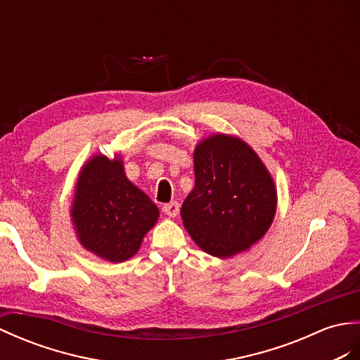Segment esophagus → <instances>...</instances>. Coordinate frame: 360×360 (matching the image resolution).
I'll return each mask as SVG.
<instances>
[{
    "label": "esophagus",
    "instance_id": "34e87169",
    "mask_svg": "<svg viewBox=\"0 0 360 360\" xmlns=\"http://www.w3.org/2000/svg\"><path fill=\"white\" fill-rule=\"evenodd\" d=\"M163 212L167 215V217H177L180 212V205L177 202H171L163 206Z\"/></svg>",
    "mask_w": 360,
    "mask_h": 360
}]
</instances>
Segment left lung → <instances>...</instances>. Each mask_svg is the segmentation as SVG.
<instances>
[{"instance_id":"left-lung-1","label":"left lung","mask_w":360,"mask_h":360,"mask_svg":"<svg viewBox=\"0 0 360 360\" xmlns=\"http://www.w3.org/2000/svg\"><path fill=\"white\" fill-rule=\"evenodd\" d=\"M195 186L181 205L185 229L202 251L228 259L268 233L277 189L265 163L242 139L214 134L194 149Z\"/></svg>"}]
</instances>
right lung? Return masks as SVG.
<instances>
[{
    "label": "right lung",
    "mask_w": 360,
    "mask_h": 360,
    "mask_svg": "<svg viewBox=\"0 0 360 360\" xmlns=\"http://www.w3.org/2000/svg\"><path fill=\"white\" fill-rule=\"evenodd\" d=\"M158 215L155 203L127 180L118 154H95L82 166L70 220L84 250L112 263L131 259Z\"/></svg>",
    "instance_id": "1"
}]
</instances>
